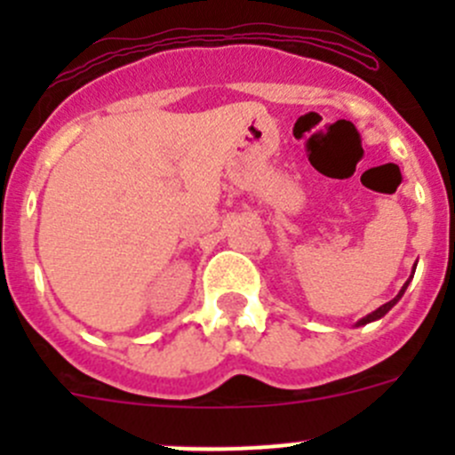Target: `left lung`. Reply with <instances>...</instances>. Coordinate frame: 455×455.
<instances>
[{"instance_id": "obj_1", "label": "left lung", "mask_w": 455, "mask_h": 455, "mask_svg": "<svg viewBox=\"0 0 455 455\" xmlns=\"http://www.w3.org/2000/svg\"><path fill=\"white\" fill-rule=\"evenodd\" d=\"M414 270H416V266H414ZM411 277H414V275H411ZM411 277H410V279H411ZM410 279H407V282H405V286L401 288V292H398V295L394 297L392 301H387V304H383V306H380V308H376L374 313H370L368 316H363V319H361V321H356V325H365V323H370V321H376V319H380V316H385V315H387L389 310H392L394 306H396V301L401 299L403 295H405V291H407V283H410Z\"/></svg>"}]
</instances>
